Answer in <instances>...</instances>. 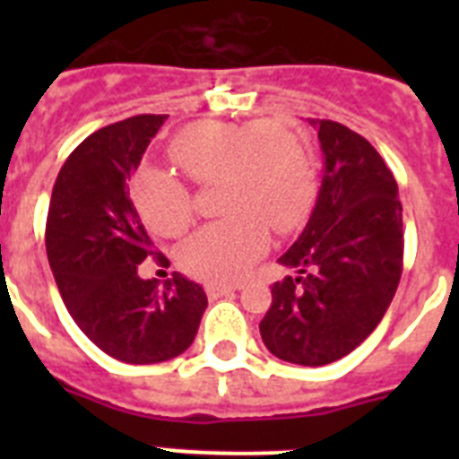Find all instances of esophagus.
I'll return each mask as SVG.
<instances>
[{
  "label": "esophagus",
  "mask_w": 459,
  "mask_h": 459,
  "mask_svg": "<svg viewBox=\"0 0 459 459\" xmlns=\"http://www.w3.org/2000/svg\"><path fill=\"white\" fill-rule=\"evenodd\" d=\"M234 290H237L234 285H218V282H211V285H206V294H209V299H221V296L232 294Z\"/></svg>",
  "instance_id": "obj_1"
}]
</instances>
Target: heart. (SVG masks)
<instances>
[{"instance_id":"obj_1","label":"heart","mask_w":459,"mask_h":459,"mask_svg":"<svg viewBox=\"0 0 459 459\" xmlns=\"http://www.w3.org/2000/svg\"><path fill=\"white\" fill-rule=\"evenodd\" d=\"M169 156L197 184H218L227 216L200 227L179 248L190 275L232 282L264 253L269 227L287 234L312 202V165L301 140L278 121L195 124L169 144ZM142 221L160 237H177L193 221L190 193L177 177L147 168L133 184Z\"/></svg>"}]
</instances>
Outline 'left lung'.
<instances>
[{"mask_svg": "<svg viewBox=\"0 0 459 459\" xmlns=\"http://www.w3.org/2000/svg\"><path fill=\"white\" fill-rule=\"evenodd\" d=\"M324 174L306 230L278 259L296 275L271 287L259 322L266 350L296 366H326L381 322L403 275V204L370 142L347 126L307 119Z\"/></svg>", "mask_w": 459, "mask_h": 459, "instance_id": "1", "label": "left lung"}]
</instances>
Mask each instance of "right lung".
Wrapping results in <instances>:
<instances>
[{
  "label": "right lung",
  "mask_w": 459,
  "mask_h": 459,
  "mask_svg": "<svg viewBox=\"0 0 459 459\" xmlns=\"http://www.w3.org/2000/svg\"><path fill=\"white\" fill-rule=\"evenodd\" d=\"M165 119L137 115L91 133L59 169L48 209V262L71 317L99 350L133 366L184 354L206 310L204 290L181 273L163 285L137 273L158 253L128 181Z\"/></svg>",
  "instance_id": "right-lung-1"
}]
</instances>
